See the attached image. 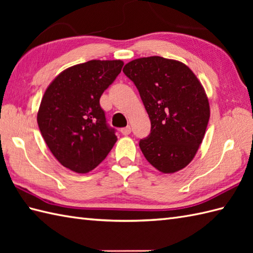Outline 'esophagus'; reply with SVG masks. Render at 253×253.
Here are the masks:
<instances>
[{
  "instance_id": "1",
  "label": "esophagus",
  "mask_w": 253,
  "mask_h": 253,
  "mask_svg": "<svg viewBox=\"0 0 253 253\" xmlns=\"http://www.w3.org/2000/svg\"><path fill=\"white\" fill-rule=\"evenodd\" d=\"M121 132L123 133L124 136L129 135V133L131 132V127H130V126H127V127H125V128H122V129H121Z\"/></svg>"
}]
</instances>
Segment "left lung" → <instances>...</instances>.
<instances>
[{
    "label": "left lung",
    "instance_id": "8db88e82",
    "mask_svg": "<svg viewBox=\"0 0 253 253\" xmlns=\"http://www.w3.org/2000/svg\"><path fill=\"white\" fill-rule=\"evenodd\" d=\"M141 96L151 132L139 142L148 162L171 174L189 164L210 118L208 95L186 64L161 56L136 58L123 68Z\"/></svg>",
    "mask_w": 253,
    "mask_h": 253
}]
</instances>
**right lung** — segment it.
<instances>
[{"label":"right lung","mask_w":253,"mask_h":253,"mask_svg":"<svg viewBox=\"0 0 253 253\" xmlns=\"http://www.w3.org/2000/svg\"><path fill=\"white\" fill-rule=\"evenodd\" d=\"M121 60H92L58 74L42 96L37 122L46 146L64 168L85 174L117 141L100 98L121 73Z\"/></svg>","instance_id":"obj_1"}]
</instances>
